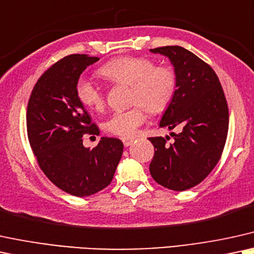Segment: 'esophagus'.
I'll list each match as a JSON object with an SVG mask.
<instances>
[{"instance_id": "obj_1", "label": "esophagus", "mask_w": 254, "mask_h": 254, "mask_svg": "<svg viewBox=\"0 0 254 254\" xmlns=\"http://www.w3.org/2000/svg\"><path fill=\"white\" fill-rule=\"evenodd\" d=\"M133 137H123L122 138V142H123V144L125 146H130L131 144L133 143Z\"/></svg>"}]
</instances>
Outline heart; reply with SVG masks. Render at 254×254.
Returning a JSON list of instances; mask_svg holds the SVG:
<instances>
[{"mask_svg": "<svg viewBox=\"0 0 254 254\" xmlns=\"http://www.w3.org/2000/svg\"><path fill=\"white\" fill-rule=\"evenodd\" d=\"M98 73L112 84L129 85V102L133 104L127 110H117L105 122L108 132L117 136H130L143 124L149 114L164 111L175 95L177 79L170 66H155L146 57L122 56L104 64ZM76 95L84 107L101 111L104 108V94L98 86L85 78L76 85Z\"/></svg>", "mask_w": 254, "mask_h": 254, "instance_id": "b5f03b06", "label": "heart"}]
</instances>
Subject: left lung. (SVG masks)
<instances>
[{"label": "left lung", "instance_id": "obj_1", "mask_svg": "<svg viewBox=\"0 0 254 254\" xmlns=\"http://www.w3.org/2000/svg\"><path fill=\"white\" fill-rule=\"evenodd\" d=\"M168 57L177 86L163 114L160 127L171 132L172 144L151 137L155 156L150 164L152 178L166 189L184 191L207 177L219 160L229 130V109L213 69L191 51L178 46L150 49Z\"/></svg>", "mask_w": 254, "mask_h": 254}]
</instances>
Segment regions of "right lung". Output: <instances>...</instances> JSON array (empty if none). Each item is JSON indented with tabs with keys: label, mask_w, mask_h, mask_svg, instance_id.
Returning <instances> with one entry per match:
<instances>
[{
	"label": "right lung",
	"mask_w": 254,
	"mask_h": 254,
	"mask_svg": "<svg viewBox=\"0 0 254 254\" xmlns=\"http://www.w3.org/2000/svg\"><path fill=\"white\" fill-rule=\"evenodd\" d=\"M98 60L79 54L64 57L40 77L28 103V138L38 165L57 188L76 197L107 188L124 149L122 140L110 137H102L94 149L83 145L84 134L99 130L77 98L76 85Z\"/></svg>",
	"instance_id": "right-lung-1"
}]
</instances>
